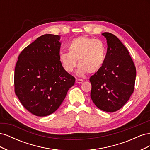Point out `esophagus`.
<instances>
[{
  "label": "esophagus",
  "mask_w": 150,
  "mask_h": 150,
  "mask_svg": "<svg viewBox=\"0 0 150 150\" xmlns=\"http://www.w3.org/2000/svg\"><path fill=\"white\" fill-rule=\"evenodd\" d=\"M76 83L78 84H81L83 83V79H76Z\"/></svg>",
  "instance_id": "34e87169"
}]
</instances>
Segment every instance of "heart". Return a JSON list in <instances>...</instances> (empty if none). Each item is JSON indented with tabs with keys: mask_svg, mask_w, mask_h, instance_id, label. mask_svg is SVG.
Listing matches in <instances>:
<instances>
[{
	"mask_svg": "<svg viewBox=\"0 0 150 150\" xmlns=\"http://www.w3.org/2000/svg\"><path fill=\"white\" fill-rule=\"evenodd\" d=\"M68 52H61L59 61L67 72L74 71L77 65V74L96 73L103 66L106 59V49L104 42L99 39L81 36L72 40L67 46Z\"/></svg>",
	"mask_w": 150,
	"mask_h": 150,
	"instance_id": "heart-1",
	"label": "heart"
}]
</instances>
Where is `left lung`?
Returning <instances> with one entry per match:
<instances>
[{
	"label": "left lung",
	"mask_w": 150,
	"mask_h": 150,
	"mask_svg": "<svg viewBox=\"0 0 150 150\" xmlns=\"http://www.w3.org/2000/svg\"><path fill=\"white\" fill-rule=\"evenodd\" d=\"M102 35L107 40L106 59L101 69L90 78L91 98L99 109L111 112L129 100L137 72L128 51L120 39L110 33Z\"/></svg>",
	"instance_id": "8db88e82"
}]
</instances>
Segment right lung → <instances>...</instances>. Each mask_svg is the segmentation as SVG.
<instances>
[{
	"mask_svg": "<svg viewBox=\"0 0 150 150\" xmlns=\"http://www.w3.org/2000/svg\"><path fill=\"white\" fill-rule=\"evenodd\" d=\"M60 36L44 34L27 46L15 67V93L23 106L38 116L55 112L74 84L59 59Z\"/></svg>",
	"mask_w": 150,
	"mask_h": 150,
	"instance_id": "right-lung-1",
	"label": "right lung"
}]
</instances>
